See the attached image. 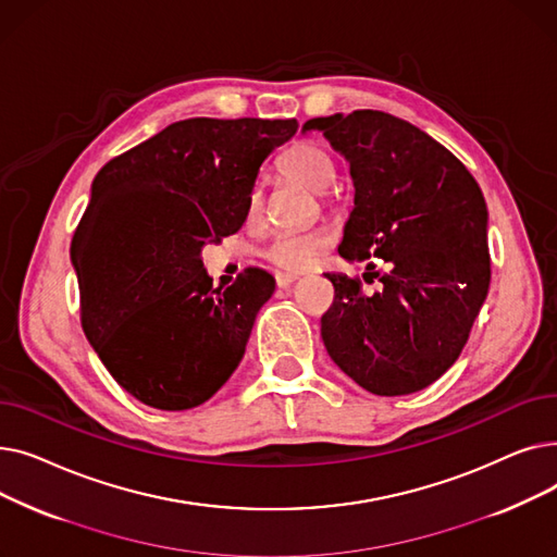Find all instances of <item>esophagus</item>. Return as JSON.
<instances>
[{
	"label": "esophagus",
	"instance_id": "34e87169",
	"mask_svg": "<svg viewBox=\"0 0 557 557\" xmlns=\"http://www.w3.org/2000/svg\"><path fill=\"white\" fill-rule=\"evenodd\" d=\"M296 280H298V275H288V273H277L275 275V282H277L280 288H288Z\"/></svg>",
	"mask_w": 557,
	"mask_h": 557
}]
</instances>
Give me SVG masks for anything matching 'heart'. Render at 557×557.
I'll return each instance as SVG.
<instances>
[{"label":"heart","instance_id":"b5f03b06","mask_svg":"<svg viewBox=\"0 0 557 557\" xmlns=\"http://www.w3.org/2000/svg\"><path fill=\"white\" fill-rule=\"evenodd\" d=\"M280 173L286 181L298 183L315 194H323L334 183V162L323 146L300 139L290 144L280 158ZM263 208V191L252 187L246 200V214L248 219H257ZM330 237L325 232L311 230V232H280L273 242L263 248V259L273 263L280 271L288 273H302L311 269L327 248Z\"/></svg>","mask_w":557,"mask_h":557}]
</instances>
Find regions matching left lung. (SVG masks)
<instances>
[{
	"instance_id": "8db88e82",
	"label": "left lung",
	"mask_w": 557,
	"mask_h": 557,
	"mask_svg": "<svg viewBox=\"0 0 557 557\" xmlns=\"http://www.w3.org/2000/svg\"><path fill=\"white\" fill-rule=\"evenodd\" d=\"M305 131L323 133L349 162L355 210L341 257L391 263L372 296L357 277L325 275L336 294L320 318L327 355L368 393H418L456 363L487 296L481 187L441 141L388 112L315 116Z\"/></svg>"
}]
</instances>
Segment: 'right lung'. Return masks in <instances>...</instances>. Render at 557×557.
Listing matches in <instances>:
<instances>
[{
	"mask_svg": "<svg viewBox=\"0 0 557 557\" xmlns=\"http://www.w3.org/2000/svg\"><path fill=\"white\" fill-rule=\"evenodd\" d=\"M296 120L175 122L112 158L72 239L81 323L114 382L160 411L208 401L244 359L275 280L246 269L225 290L205 244L246 221L257 171Z\"/></svg>",
	"mask_w": 557,
	"mask_h": 557,
	"instance_id": "add662e5",
	"label": "right lung"
}]
</instances>
